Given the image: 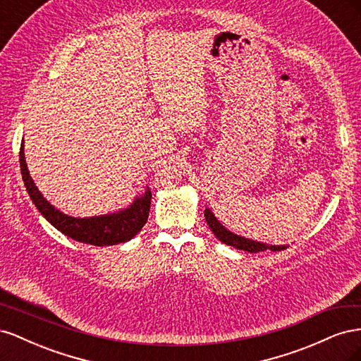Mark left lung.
<instances>
[{
    "mask_svg": "<svg viewBox=\"0 0 361 361\" xmlns=\"http://www.w3.org/2000/svg\"><path fill=\"white\" fill-rule=\"evenodd\" d=\"M204 218H206L207 224H209L212 233L218 239H220L221 243H224L227 245H232L238 250H244V251H248V253H259V251H267V250L281 251V250L289 247V245H269L265 243L253 241V239H248L241 235H236V233L228 231V228H226L220 221L216 220V216L214 215V212L209 209V207H206L204 209Z\"/></svg>",
    "mask_w": 361,
    "mask_h": 361,
    "instance_id": "left-lung-1",
    "label": "left lung"
}]
</instances>
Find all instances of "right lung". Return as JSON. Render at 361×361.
<instances>
[{
	"label": "right lung",
	"instance_id": "1",
	"mask_svg": "<svg viewBox=\"0 0 361 361\" xmlns=\"http://www.w3.org/2000/svg\"><path fill=\"white\" fill-rule=\"evenodd\" d=\"M24 147L25 146L23 140L19 152V162L20 174H23L27 192L32 203L36 204L39 212L63 235H66L78 243L92 244L97 247L116 245L133 239L141 231V227L146 224L152 200V192L149 187H146L141 194L135 195L134 200L126 207H123V209L110 214L81 218L61 212L43 197V194L36 187L35 180L31 179L30 170L27 167Z\"/></svg>",
	"mask_w": 361,
	"mask_h": 361
}]
</instances>
